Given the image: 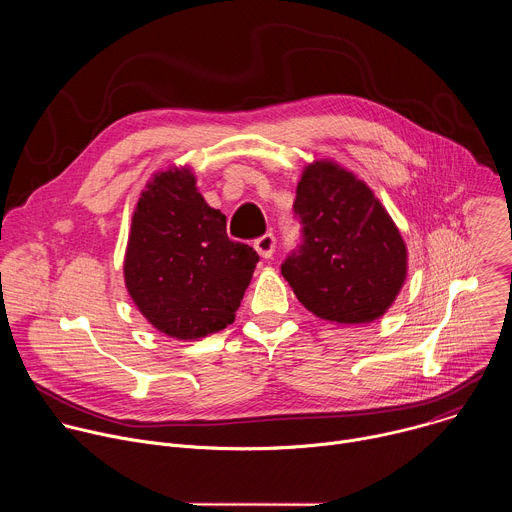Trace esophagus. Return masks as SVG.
<instances>
[{
    "label": "esophagus",
    "instance_id": "obj_1",
    "mask_svg": "<svg viewBox=\"0 0 512 512\" xmlns=\"http://www.w3.org/2000/svg\"><path fill=\"white\" fill-rule=\"evenodd\" d=\"M253 247H255V251H257L263 259H271V255H273V251H275V237H273L271 233H267V235L255 239Z\"/></svg>",
    "mask_w": 512,
    "mask_h": 512
}]
</instances>
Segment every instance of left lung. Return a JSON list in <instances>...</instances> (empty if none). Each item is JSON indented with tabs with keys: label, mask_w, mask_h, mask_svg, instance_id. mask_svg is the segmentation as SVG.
Masks as SVG:
<instances>
[{
	"label": "left lung",
	"mask_w": 512,
	"mask_h": 512,
	"mask_svg": "<svg viewBox=\"0 0 512 512\" xmlns=\"http://www.w3.org/2000/svg\"><path fill=\"white\" fill-rule=\"evenodd\" d=\"M294 210L304 241L281 275L304 308L334 324L381 318L405 283L407 247L373 190L336 162L318 160L302 174Z\"/></svg>",
	"instance_id": "1"
}]
</instances>
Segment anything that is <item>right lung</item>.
Here are the masks:
<instances>
[{
	"instance_id": "obj_1",
	"label": "right lung",
	"mask_w": 512,
	"mask_h": 512,
	"mask_svg": "<svg viewBox=\"0 0 512 512\" xmlns=\"http://www.w3.org/2000/svg\"><path fill=\"white\" fill-rule=\"evenodd\" d=\"M259 255L227 235V216L206 204L194 172L172 166L141 192L131 216L123 277L158 332L196 340L235 322Z\"/></svg>"
}]
</instances>
